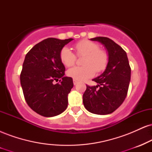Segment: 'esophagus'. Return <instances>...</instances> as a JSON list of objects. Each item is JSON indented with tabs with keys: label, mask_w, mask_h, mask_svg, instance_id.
Returning <instances> with one entry per match:
<instances>
[{
	"label": "esophagus",
	"mask_w": 152,
	"mask_h": 152,
	"mask_svg": "<svg viewBox=\"0 0 152 152\" xmlns=\"http://www.w3.org/2000/svg\"><path fill=\"white\" fill-rule=\"evenodd\" d=\"M77 83H78V81H76V80H74V85H76V84H77Z\"/></svg>",
	"instance_id": "1"
}]
</instances>
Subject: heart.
<instances>
[{
  "label": "heart",
  "instance_id": "heart-1",
  "mask_svg": "<svg viewBox=\"0 0 152 152\" xmlns=\"http://www.w3.org/2000/svg\"><path fill=\"white\" fill-rule=\"evenodd\" d=\"M74 49L78 57L82 59V66H76L67 71L69 77L76 81H85L94 76L96 71H104L109 64V55L106 50L99 48L98 43L82 40L74 44ZM61 61L64 66L71 67L76 63V56L67 47H64L60 52Z\"/></svg>",
  "mask_w": 152,
  "mask_h": 152
}]
</instances>
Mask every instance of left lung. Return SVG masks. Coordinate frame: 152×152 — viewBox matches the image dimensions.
I'll return each mask as SVG.
<instances>
[{
	"mask_svg": "<svg viewBox=\"0 0 152 152\" xmlns=\"http://www.w3.org/2000/svg\"><path fill=\"white\" fill-rule=\"evenodd\" d=\"M102 43L108 51L109 64L104 72L93 81L96 86L86 85L83 95L85 108L92 114L106 115L114 112L126 99L131 79V68L126 51L106 37L91 38Z\"/></svg>",
	"mask_w": 152,
	"mask_h": 152,
	"instance_id": "left-lung-1",
	"label": "left lung"
}]
</instances>
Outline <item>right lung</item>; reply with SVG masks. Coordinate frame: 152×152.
Wrapping results in <instances>:
<instances>
[{"label":"right lung","mask_w":152,"mask_h":152,"mask_svg":"<svg viewBox=\"0 0 152 152\" xmlns=\"http://www.w3.org/2000/svg\"><path fill=\"white\" fill-rule=\"evenodd\" d=\"M72 40L46 38L28 52L23 64L20 79L24 98L31 109L45 117L57 116L67 108L74 83L72 78L64 76L60 52Z\"/></svg>","instance_id":"1"}]
</instances>
